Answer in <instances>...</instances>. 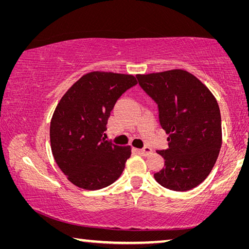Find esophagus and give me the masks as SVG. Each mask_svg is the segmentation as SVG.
<instances>
[{"instance_id": "esophagus-1", "label": "esophagus", "mask_w": 249, "mask_h": 249, "mask_svg": "<svg viewBox=\"0 0 249 249\" xmlns=\"http://www.w3.org/2000/svg\"><path fill=\"white\" fill-rule=\"evenodd\" d=\"M138 154H141L142 156H149L150 154H153V150H151V148H149V147H144L142 149H138Z\"/></svg>"}]
</instances>
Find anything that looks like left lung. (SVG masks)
I'll use <instances>...</instances> for the list:
<instances>
[{"label": "left lung", "instance_id": "1", "mask_svg": "<svg viewBox=\"0 0 249 249\" xmlns=\"http://www.w3.org/2000/svg\"><path fill=\"white\" fill-rule=\"evenodd\" d=\"M136 77L158 104L160 125L169 134V148L157 151L166 167L155 179L170 190H191L206 179L220 154L222 121L215 96L182 69Z\"/></svg>", "mask_w": 249, "mask_h": 249}]
</instances>
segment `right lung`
I'll use <instances>...</instances> for the list:
<instances>
[{
  "mask_svg": "<svg viewBox=\"0 0 249 249\" xmlns=\"http://www.w3.org/2000/svg\"><path fill=\"white\" fill-rule=\"evenodd\" d=\"M137 84L132 74L93 71L82 75L59 101L50 122V146L71 183L99 190L120 178L132 147L105 140L116 101Z\"/></svg>",
  "mask_w": 249,
  "mask_h": 249,
  "instance_id": "right-lung-1",
  "label": "right lung"
}]
</instances>
